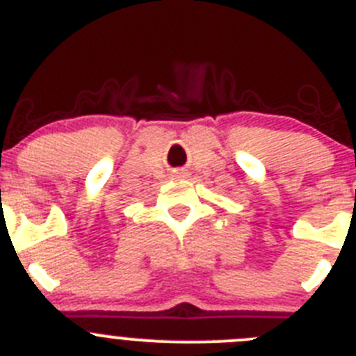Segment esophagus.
I'll use <instances>...</instances> for the list:
<instances>
[{
    "label": "esophagus",
    "instance_id": "34e87169",
    "mask_svg": "<svg viewBox=\"0 0 356 356\" xmlns=\"http://www.w3.org/2000/svg\"><path fill=\"white\" fill-rule=\"evenodd\" d=\"M174 177H184V172H182V170L174 172Z\"/></svg>",
    "mask_w": 356,
    "mask_h": 356
}]
</instances>
